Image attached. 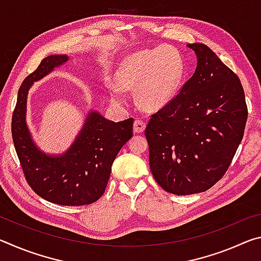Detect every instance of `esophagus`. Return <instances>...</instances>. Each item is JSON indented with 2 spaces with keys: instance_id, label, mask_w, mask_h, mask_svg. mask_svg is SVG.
<instances>
[{
  "instance_id": "34e87169",
  "label": "esophagus",
  "mask_w": 261,
  "mask_h": 261,
  "mask_svg": "<svg viewBox=\"0 0 261 261\" xmlns=\"http://www.w3.org/2000/svg\"><path fill=\"white\" fill-rule=\"evenodd\" d=\"M145 127H146V123H145L143 120H136L134 123V131L137 132V134H140V132H143L145 130Z\"/></svg>"
}]
</instances>
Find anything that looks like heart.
I'll use <instances>...</instances> for the list:
<instances>
[{
	"label": "heart",
	"instance_id": "obj_1",
	"mask_svg": "<svg viewBox=\"0 0 261 261\" xmlns=\"http://www.w3.org/2000/svg\"><path fill=\"white\" fill-rule=\"evenodd\" d=\"M183 72L184 62L178 50L170 46H160L127 57L118 68L116 79L123 88L139 87V103L148 110H156L174 99ZM118 86L113 84L110 91L113 98L122 102L125 98Z\"/></svg>",
	"mask_w": 261,
	"mask_h": 261
}]
</instances>
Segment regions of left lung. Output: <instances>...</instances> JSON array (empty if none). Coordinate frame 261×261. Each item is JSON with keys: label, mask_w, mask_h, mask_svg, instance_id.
<instances>
[{"label": "left lung", "mask_w": 261, "mask_h": 261, "mask_svg": "<svg viewBox=\"0 0 261 261\" xmlns=\"http://www.w3.org/2000/svg\"><path fill=\"white\" fill-rule=\"evenodd\" d=\"M197 69L145 130L149 168L169 193L207 191L223 177L244 135L247 106L237 74L204 43H189Z\"/></svg>", "instance_id": "left-lung-1"}]
</instances>
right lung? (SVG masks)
Masks as SVG:
<instances>
[{
    "label": "right lung",
    "instance_id": "obj_1",
    "mask_svg": "<svg viewBox=\"0 0 261 261\" xmlns=\"http://www.w3.org/2000/svg\"><path fill=\"white\" fill-rule=\"evenodd\" d=\"M67 61V55L48 56L24 79L12 114V140L26 182L38 196L57 205H90L105 193L115 158L132 137L134 118L115 123L92 112L64 154L50 156L39 151L25 122L28 92Z\"/></svg>",
    "mask_w": 261,
    "mask_h": 261
}]
</instances>
